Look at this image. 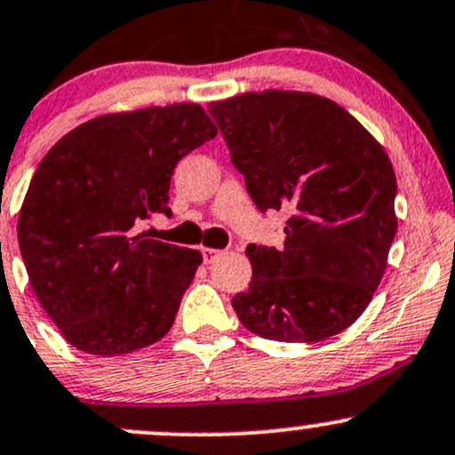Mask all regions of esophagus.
I'll list each match as a JSON object with an SVG mask.
<instances>
[{
	"label": "esophagus",
	"instance_id": "1",
	"mask_svg": "<svg viewBox=\"0 0 455 455\" xmlns=\"http://www.w3.org/2000/svg\"><path fill=\"white\" fill-rule=\"evenodd\" d=\"M201 252H203V261L204 263H212L213 259L220 257V251H216V248H201Z\"/></svg>",
	"mask_w": 455,
	"mask_h": 455
}]
</instances>
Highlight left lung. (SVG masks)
Returning <instances> with one entry per match:
<instances>
[{
  "label": "left lung",
  "mask_w": 455,
  "mask_h": 455,
  "mask_svg": "<svg viewBox=\"0 0 455 455\" xmlns=\"http://www.w3.org/2000/svg\"><path fill=\"white\" fill-rule=\"evenodd\" d=\"M259 212L289 213L284 246L246 248L239 322L272 341H323L356 322L397 233L391 159L352 114L308 92H246L209 103Z\"/></svg>",
  "instance_id": "8db88e82"
}]
</instances>
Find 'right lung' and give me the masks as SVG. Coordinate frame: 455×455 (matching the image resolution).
I'll return each mask as SVG.
<instances>
[{
  "label": "right lung",
  "instance_id": "right-lung-1",
  "mask_svg": "<svg viewBox=\"0 0 455 455\" xmlns=\"http://www.w3.org/2000/svg\"><path fill=\"white\" fill-rule=\"evenodd\" d=\"M218 133L196 103L106 114L43 157L17 235L38 302L73 347L136 352L171 331L203 257L138 227L171 216L179 159Z\"/></svg>",
  "mask_w": 455,
  "mask_h": 455
}]
</instances>
